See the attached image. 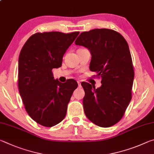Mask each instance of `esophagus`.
Wrapping results in <instances>:
<instances>
[{"label":"esophagus","mask_w":154,"mask_h":154,"mask_svg":"<svg viewBox=\"0 0 154 154\" xmlns=\"http://www.w3.org/2000/svg\"><path fill=\"white\" fill-rule=\"evenodd\" d=\"M77 83H78V85H79V86H81V82H79V81H77Z\"/></svg>","instance_id":"34e87169"}]
</instances>
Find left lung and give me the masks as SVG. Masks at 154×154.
Here are the masks:
<instances>
[{
  "instance_id": "1",
  "label": "left lung",
  "mask_w": 154,
  "mask_h": 154,
  "mask_svg": "<svg viewBox=\"0 0 154 154\" xmlns=\"http://www.w3.org/2000/svg\"><path fill=\"white\" fill-rule=\"evenodd\" d=\"M75 43L89 49L90 71L101 77L102 85L97 89L82 83L85 116L100 127L113 126L123 117L132 98L134 72L128 45L119 32L106 28L82 32Z\"/></svg>"
}]
</instances>
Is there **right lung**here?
I'll return each instance as SVG.
<instances>
[{
	"label": "right lung",
	"mask_w": 154,
	"mask_h": 154,
	"mask_svg": "<svg viewBox=\"0 0 154 154\" xmlns=\"http://www.w3.org/2000/svg\"><path fill=\"white\" fill-rule=\"evenodd\" d=\"M79 32L36 33L28 38L18 60V88L26 110L36 123L51 127L63 120L77 83H62L52 69L60 67L62 58Z\"/></svg>",
	"instance_id": "1"
}]
</instances>
